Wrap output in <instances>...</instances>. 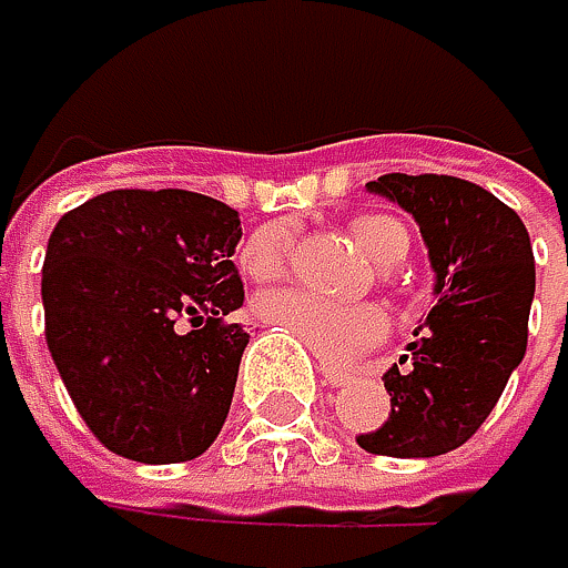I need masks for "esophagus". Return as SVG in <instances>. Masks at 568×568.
<instances>
[{"label":"esophagus","instance_id":"1","mask_svg":"<svg viewBox=\"0 0 568 568\" xmlns=\"http://www.w3.org/2000/svg\"><path fill=\"white\" fill-rule=\"evenodd\" d=\"M317 372H321L324 385H331V388H337V385H347V382H351V372H344V368H331V365H321Z\"/></svg>","mask_w":568,"mask_h":568}]
</instances>
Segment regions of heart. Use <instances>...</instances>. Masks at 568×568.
Wrapping results in <instances>:
<instances>
[{"mask_svg":"<svg viewBox=\"0 0 568 568\" xmlns=\"http://www.w3.org/2000/svg\"><path fill=\"white\" fill-rule=\"evenodd\" d=\"M347 231L375 264H395L408 254V231L388 214H358ZM294 234L287 224L254 231L241 247V264L254 281H277L291 267ZM254 314L261 324L291 334L321 362H347L388 331V314L372 301H327L301 287H281L257 297Z\"/></svg>","mask_w":568,"mask_h":568,"instance_id":"obj_1","label":"heart"}]
</instances>
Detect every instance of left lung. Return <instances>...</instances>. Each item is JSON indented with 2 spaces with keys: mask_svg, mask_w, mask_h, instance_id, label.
I'll list each match as a JSON object with an SVG mask.
<instances>
[{
  "mask_svg": "<svg viewBox=\"0 0 568 568\" xmlns=\"http://www.w3.org/2000/svg\"><path fill=\"white\" fill-rule=\"evenodd\" d=\"M418 221L438 304L412 354L385 372L392 415L358 435L372 455L432 458L465 445L519 368L529 341L536 257L513 206L445 173H385L368 183Z\"/></svg>",
  "mask_w": 568,
  "mask_h": 568,
  "instance_id": "left-lung-1",
  "label": "left lung"
}]
</instances>
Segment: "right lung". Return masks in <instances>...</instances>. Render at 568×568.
Masks as SVG:
<instances>
[{"label":"right lung","instance_id":"add662e5","mask_svg":"<svg viewBox=\"0 0 568 568\" xmlns=\"http://www.w3.org/2000/svg\"><path fill=\"white\" fill-rule=\"evenodd\" d=\"M237 241V210L193 190H110L59 217L42 261L45 344L110 452L170 465L221 435L251 341L224 321L244 304Z\"/></svg>","mask_w":568,"mask_h":568}]
</instances>
